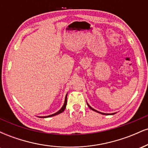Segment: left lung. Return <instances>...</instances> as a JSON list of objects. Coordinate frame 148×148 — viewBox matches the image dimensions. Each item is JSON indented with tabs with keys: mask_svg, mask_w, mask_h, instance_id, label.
<instances>
[{
	"mask_svg": "<svg viewBox=\"0 0 148 148\" xmlns=\"http://www.w3.org/2000/svg\"><path fill=\"white\" fill-rule=\"evenodd\" d=\"M87 105H88V107H89V108H90V109L91 110H92V111H96V112H97V113H101V114H103V115H113V114H115V113H101V112H99V111H96V110L95 109H94V108H92V107L90 106V105L89 104H88V103H87Z\"/></svg>",
	"mask_w": 148,
	"mask_h": 148,
	"instance_id": "8db88e82",
	"label": "left lung"
}]
</instances>
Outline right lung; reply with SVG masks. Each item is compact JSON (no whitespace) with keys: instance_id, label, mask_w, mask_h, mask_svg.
Listing matches in <instances>:
<instances>
[{"instance_id":"add662e5","label":"right lung","mask_w":148,"mask_h":148,"mask_svg":"<svg viewBox=\"0 0 148 148\" xmlns=\"http://www.w3.org/2000/svg\"><path fill=\"white\" fill-rule=\"evenodd\" d=\"M67 95H66V97H65V99H64V103L63 106H62V108H61L58 111L56 112V113H53V114H52V115H48V116H43V117H40V118H49V117L55 116V115H58V114H60V113H62V112H63V111H64V109H65V108H66V106H67Z\"/></svg>"}]
</instances>
